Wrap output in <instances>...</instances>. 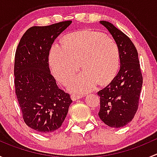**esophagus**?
Here are the masks:
<instances>
[{"instance_id": "esophagus-1", "label": "esophagus", "mask_w": 157, "mask_h": 157, "mask_svg": "<svg viewBox=\"0 0 157 157\" xmlns=\"http://www.w3.org/2000/svg\"><path fill=\"white\" fill-rule=\"evenodd\" d=\"M82 96L80 94H77V93H72V94H71V99H72V100L74 101L77 100V99H79Z\"/></svg>"}]
</instances>
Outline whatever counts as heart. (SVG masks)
Masks as SVG:
<instances>
[{
  "label": "heart",
  "instance_id": "heart-1",
  "mask_svg": "<svg viewBox=\"0 0 157 157\" xmlns=\"http://www.w3.org/2000/svg\"><path fill=\"white\" fill-rule=\"evenodd\" d=\"M52 74L62 84H68L80 69L83 72L71 83V90L78 93L90 91L99 84L110 82L119 67V49L112 38L92 30L67 35L62 47L53 45L48 54Z\"/></svg>",
  "mask_w": 157,
  "mask_h": 157
}]
</instances>
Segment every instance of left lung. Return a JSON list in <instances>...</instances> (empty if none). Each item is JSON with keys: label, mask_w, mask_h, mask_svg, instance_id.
Instances as JSON below:
<instances>
[{"label": "left lung", "mask_w": 157, "mask_h": 157, "mask_svg": "<svg viewBox=\"0 0 157 157\" xmlns=\"http://www.w3.org/2000/svg\"><path fill=\"white\" fill-rule=\"evenodd\" d=\"M105 26L118 44L120 70L108 86L98 92L100 96L99 116L112 128H121L134 118L139 105L143 77L138 53L128 36L107 21Z\"/></svg>", "instance_id": "obj_1"}]
</instances>
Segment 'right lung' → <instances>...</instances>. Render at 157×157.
Listing matches in <instances>:
<instances>
[{
    "instance_id": "1",
    "label": "right lung",
    "mask_w": 157,
    "mask_h": 157,
    "mask_svg": "<svg viewBox=\"0 0 157 157\" xmlns=\"http://www.w3.org/2000/svg\"><path fill=\"white\" fill-rule=\"evenodd\" d=\"M71 23L67 20L30 27L16 50L14 85L23 121L42 134L53 132L62 125L72 102L70 94L57 86L48 64L54 41Z\"/></svg>"
}]
</instances>
